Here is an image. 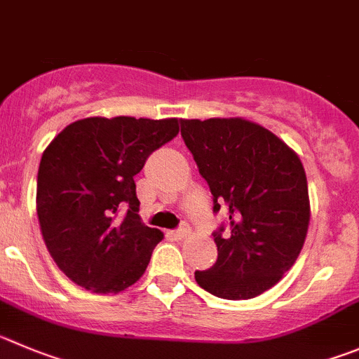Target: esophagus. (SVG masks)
Returning <instances> with one entry per match:
<instances>
[{"label":"esophagus","instance_id":"obj_1","mask_svg":"<svg viewBox=\"0 0 359 359\" xmlns=\"http://www.w3.org/2000/svg\"><path fill=\"white\" fill-rule=\"evenodd\" d=\"M187 236H189V226L187 225L180 226L179 230H175V232H173V237H175V239H184V237H187Z\"/></svg>","mask_w":359,"mask_h":359}]
</instances>
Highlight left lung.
Returning a JSON list of instances; mask_svg holds the SVG:
<instances>
[{
	"label": "left lung",
	"instance_id": "1",
	"mask_svg": "<svg viewBox=\"0 0 359 359\" xmlns=\"http://www.w3.org/2000/svg\"><path fill=\"white\" fill-rule=\"evenodd\" d=\"M180 134L214 196L229 210L230 236L214 233L217 260L196 271L202 289L251 299L294 266L310 225L308 182L299 156L276 134L246 118L180 120Z\"/></svg>",
	"mask_w": 359,
	"mask_h": 359
}]
</instances>
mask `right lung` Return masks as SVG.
Returning <instances> with one entry per match:
<instances>
[{"mask_svg": "<svg viewBox=\"0 0 359 359\" xmlns=\"http://www.w3.org/2000/svg\"><path fill=\"white\" fill-rule=\"evenodd\" d=\"M179 134V118L90 116L76 120L43 150L36 216L53 260L76 285L116 294L145 273L163 232L138 216L134 175ZM130 205L123 218L122 206Z\"/></svg>", "mask_w": 359, "mask_h": 359, "instance_id": "obj_1", "label": "right lung"}]
</instances>
